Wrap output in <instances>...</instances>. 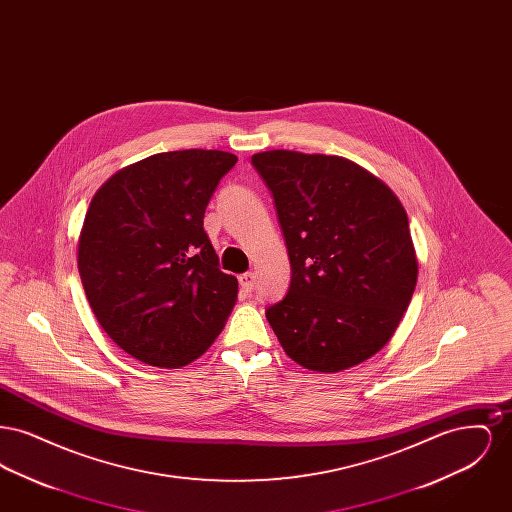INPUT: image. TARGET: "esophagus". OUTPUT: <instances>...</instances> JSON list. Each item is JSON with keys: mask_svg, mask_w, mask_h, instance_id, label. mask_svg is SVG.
<instances>
[{"mask_svg": "<svg viewBox=\"0 0 512 512\" xmlns=\"http://www.w3.org/2000/svg\"><path fill=\"white\" fill-rule=\"evenodd\" d=\"M255 274L253 272H245V274H242L240 276V286H242V292L245 293V295H251V292L255 290Z\"/></svg>", "mask_w": 512, "mask_h": 512, "instance_id": "34e87169", "label": "esophagus"}]
</instances>
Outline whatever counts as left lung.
Returning a JSON list of instances; mask_svg holds the SVG:
<instances>
[{"label": "left lung", "instance_id": "8db88e82", "mask_svg": "<svg viewBox=\"0 0 512 512\" xmlns=\"http://www.w3.org/2000/svg\"><path fill=\"white\" fill-rule=\"evenodd\" d=\"M274 197L292 282L267 320L297 365L340 372L378 353L413 297L418 263L390 188L338 155L255 153Z\"/></svg>", "mask_w": 512, "mask_h": 512}]
</instances>
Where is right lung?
<instances>
[{
	"label": "right lung",
	"mask_w": 512,
	"mask_h": 512,
	"mask_svg": "<svg viewBox=\"0 0 512 512\" xmlns=\"http://www.w3.org/2000/svg\"><path fill=\"white\" fill-rule=\"evenodd\" d=\"M238 157L151 155L99 188L78 240V272L105 334L134 359L178 368L201 357L232 313L238 280L219 268L203 217Z\"/></svg>",
	"instance_id": "1"
}]
</instances>
